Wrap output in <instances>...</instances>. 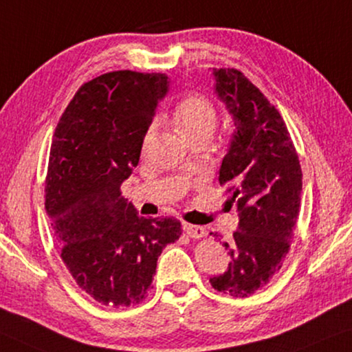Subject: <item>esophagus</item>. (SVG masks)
Masks as SVG:
<instances>
[{
  "instance_id": "obj_1",
  "label": "esophagus",
  "mask_w": 352,
  "mask_h": 352,
  "mask_svg": "<svg viewBox=\"0 0 352 352\" xmlns=\"http://www.w3.org/2000/svg\"><path fill=\"white\" fill-rule=\"evenodd\" d=\"M182 228H183V231H185L188 236L195 237V239L204 237V234H206V230L202 226H196V225H191V223H183Z\"/></svg>"
}]
</instances>
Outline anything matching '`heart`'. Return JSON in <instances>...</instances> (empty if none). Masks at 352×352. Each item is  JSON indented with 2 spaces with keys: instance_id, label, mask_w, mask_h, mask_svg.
<instances>
[{
  "instance_id": "heart-1",
  "label": "heart",
  "mask_w": 352,
  "mask_h": 352,
  "mask_svg": "<svg viewBox=\"0 0 352 352\" xmlns=\"http://www.w3.org/2000/svg\"><path fill=\"white\" fill-rule=\"evenodd\" d=\"M175 122L183 135L191 138L199 133H214L219 113L214 103L202 96H191L183 98L175 110ZM156 124H151L146 132V140L151 137Z\"/></svg>"
}]
</instances>
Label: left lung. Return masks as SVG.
Segmentation results:
<instances>
[{
	"label": "left lung",
	"mask_w": 352,
	"mask_h": 352,
	"mask_svg": "<svg viewBox=\"0 0 352 352\" xmlns=\"http://www.w3.org/2000/svg\"><path fill=\"white\" fill-rule=\"evenodd\" d=\"M214 76L236 127L219 180L237 204L239 225L231 242H223L231 256L228 271L210 277V284L245 298L268 284L289 254L303 174L284 120L260 89L236 68H215Z\"/></svg>",
	"instance_id": "obj_1"
}]
</instances>
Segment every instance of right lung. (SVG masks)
<instances>
[{
  "instance_id": "obj_1",
  "label": "right lung",
  "mask_w": 352,
  "mask_h": 352,
  "mask_svg": "<svg viewBox=\"0 0 352 352\" xmlns=\"http://www.w3.org/2000/svg\"><path fill=\"white\" fill-rule=\"evenodd\" d=\"M167 87L162 73H105L78 89L54 133L44 206L60 256L87 295L113 308L145 300L162 249L182 234L174 217H138L121 196Z\"/></svg>"
}]
</instances>
